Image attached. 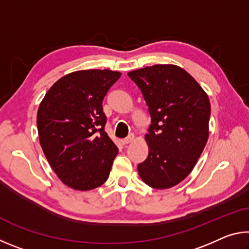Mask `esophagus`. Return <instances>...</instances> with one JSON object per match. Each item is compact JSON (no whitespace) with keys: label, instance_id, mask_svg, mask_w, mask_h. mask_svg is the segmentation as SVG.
Masks as SVG:
<instances>
[{"label":"esophagus","instance_id":"1","mask_svg":"<svg viewBox=\"0 0 249 249\" xmlns=\"http://www.w3.org/2000/svg\"><path fill=\"white\" fill-rule=\"evenodd\" d=\"M134 140V135H129V136L127 137V138H124V140H122L121 142H122V144L123 145H127V144H129L130 142H132Z\"/></svg>","mask_w":249,"mask_h":249}]
</instances>
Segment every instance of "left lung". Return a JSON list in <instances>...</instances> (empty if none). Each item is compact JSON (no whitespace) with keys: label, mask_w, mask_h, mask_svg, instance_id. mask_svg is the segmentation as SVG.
<instances>
[{"label":"left lung","mask_w":249,"mask_h":249,"mask_svg":"<svg viewBox=\"0 0 249 249\" xmlns=\"http://www.w3.org/2000/svg\"><path fill=\"white\" fill-rule=\"evenodd\" d=\"M146 101L151 124L145 140L148 156L137 166L144 182L169 189L195 168L209 138L211 105L192 75L175 65H155L130 71Z\"/></svg>","instance_id":"obj_1"}]
</instances>
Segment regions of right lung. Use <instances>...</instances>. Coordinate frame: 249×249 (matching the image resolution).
<instances>
[{
	"label": "right lung",
	"mask_w": 249,
	"mask_h": 249,
	"mask_svg": "<svg viewBox=\"0 0 249 249\" xmlns=\"http://www.w3.org/2000/svg\"><path fill=\"white\" fill-rule=\"evenodd\" d=\"M112 70H80L53 84L39 104L40 146L58 178L88 191L107 180L119 149L104 132V96L121 77Z\"/></svg>",
	"instance_id": "add662e5"
}]
</instances>
